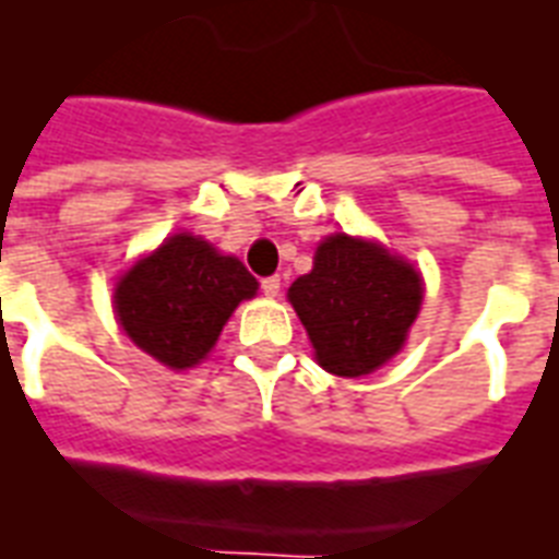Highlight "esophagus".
Masks as SVG:
<instances>
[{
  "instance_id": "1",
  "label": "esophagus",
  "mask_w": 559,
  "mask_h": 559,
  "mask_svg": "<svg viewBox=\"0 0 559 559\" xmlns=\"http://www.w3.org/2000/svg\"><path fill=\"white\" fill-rule=\"evenodd\" d=\"M280 288H283L280 276H267V280H262V294H265V297H276Z\"/></svg>"
}]
</instances>
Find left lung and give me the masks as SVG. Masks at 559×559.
Listing matches in <instances>:
<instances>
[{"instance_id":"obj_1","label":"left lung","mask_w":559,"mask_h":559,"mask_svg":"<svg viewBox=\"0 0 559 559\" xmlns=\"http://www.w3.org/2000/svg\"><path fill=\"white\" fill-rule=\"evenodd\" d=\"M288 300L320 367L356 379L400 353L423 302V280L382 245L338 233L318 248L311 274L294 280Z\"/></svg>"}]
</instances>
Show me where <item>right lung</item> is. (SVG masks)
<instances>
[{
    "label": "right lung",
    "instance_id": "1",
    "mask_svg": "<svg viewBox=\"0 0 559 559\" xmlns=\"http://www.w3.org/2000/svg\"><path fill=\"white\" fill-rule=\"evenodd\" d=\"M257 280L236 257L189 233H177L119 280L114 294L119 323L136 347L163 365H198Z\"/></svg>",
    "mask_w": 559,
    "mask_h": 559
}]
</instances>
